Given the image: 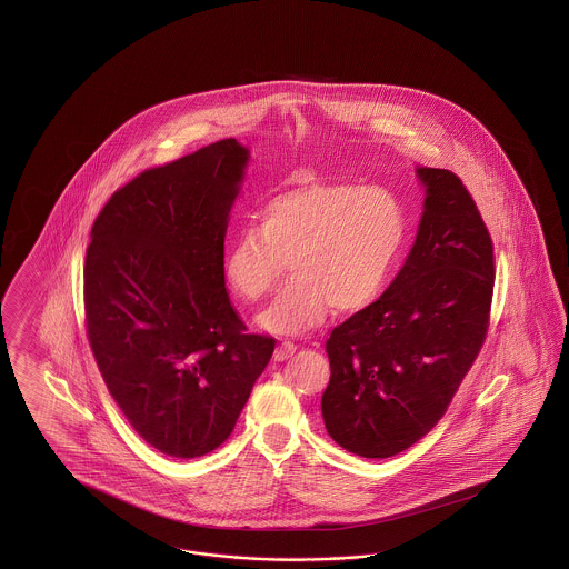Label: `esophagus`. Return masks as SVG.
<instances>
[{"label":"esophagus","mask_w":569,"mask_h":569,"mask_svg":"<svg viewBox=\"0 0 569 569\" xmlns=\"http://www.w3.org/2000/svg\"><path fill=\"white\" fill-rule=\"evenodd\" d=\"M295 352H297V346H295L292 341H281V343L274 348L272 358H274L277 362H283V360H288Z\"/></svg>","instance_id":"34e87169"}]
</instances>
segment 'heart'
Listing matches in <instances>:
<instances>
[{"instance_id":"b5f03b06","label":"heart","mask_w":569,"mask_h":569,"mask_svg":"<svg viewBox=\"0 0 569 569\" xmlns=\"http://www.w3.org/2000/svg\"><path fill=\"white\" fill-rule=\"evenodd\" d=\"M258 219L226 247L223 277L234 295L258 300L269 295L288 258L292 279L258 316L264 330L286 337L318 328L330 307L352 313L371 305L407 232L395 193L330 181L277 191Z\"/></svg>"}]
</instances>
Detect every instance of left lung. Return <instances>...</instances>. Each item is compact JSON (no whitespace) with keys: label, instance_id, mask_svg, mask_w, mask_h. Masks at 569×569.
<instances>
[{"label":"left lung","instance_id":"left-lung-1","mask_svg":"<svg viewBox=\"0 0 569 569\" xmlns=\"http://www.w3.org/2000/svg\"><path fill=\"white\" fill-rule=\"evenodd\" d=\"M425 211L403 269L328 341L326 431L348 452L388 459L433 429L482 350L495 256L459 177L416 168Z\"/></svg>","mask_w":569,"mask_h":569}]
</instances>
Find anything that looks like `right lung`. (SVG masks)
Here are the masks:
<instances>
[{"instance_id": "obj_1", "label": "right lung", "mask_w": 569, "mask_h": 569, "mask_svg": "<svg viewBox=\"0 0 569 569\" xmlns=\"http://www.w3.org/2000/svg\"><path fill=\"white\" fill-rule=\"evenodd\" d=\"M249 151L234 138L140 172L96 217L84 258L91 352L136 433L204 457L237 425L274 350L247 335L223 277V239Z\"/></svg>"}]
</instances>
